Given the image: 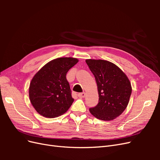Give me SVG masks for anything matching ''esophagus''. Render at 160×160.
I'll list each match as a JSON object with an SVG mask.
<instances>
[{
  "mask_svg": "<svg viewBox=\"0 0 160 160\" xmlns=\"http://www.w3.org/2000/svg\"><path fill=\"white\" fill-rule=\"evenodd\" d=\"M85 95H86V93H85V92H83V93H79L78 96H79V98H83L85 97Z\"/></svg>",
  "mask_w": 160,
  "mask_h": 160,
  "instance_id": "34e87169",
  "label": "esophagus"
}]
</instances>
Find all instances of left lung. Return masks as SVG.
<instances>
[{
	"mask_svg": "<svg viewBox=\"0 0 160 160\" xmlns=\"http://www.w3.org/2000/svg\"><path fill=\"white\" fill-rule=\"evenodd\" d=\"M98 85L99 103L90 108L95 118L111 121L126 109L132 93V85L128 76L113 62L101 59H86Z\"/></svg>",
	"mask_w": 160,
	"mask_h": 160,
	"instance_id": "obj_1",
	"label": "left lung"
}]
</instances>
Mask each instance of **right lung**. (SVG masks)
<instances>
[{
    "label": "right lung",
    "mask_w": 160,
    "mask_h": 160,
    "mask_svg": "<svg viewBox=\"0 0 160 160\" xmlns=\"http://www.w3.org/2000/svg\"><path fill=\"white\" fill-rule=\"evenodd\" d=\"M73 57H61L47 62L34 75L28 95L37 112L48 118L59 117L67 112L72 98L67 72L78 62Z\"/></svg>",
    "instance_id": "1"
}]
</instances>
